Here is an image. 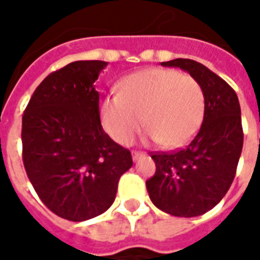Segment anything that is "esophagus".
<instances>
[{
	"instance_id": "1",
	"label": "esophagus",
	"mask_w": 260,
	"mask_h": 260,
	"mask_svg": "<svg viewBox=\"0 0 260 260\" xmlns=\"http://www.w3.org/2000/svg\"><path fill=\"white\" fill-rule=\"evenodd\" d=\"M145 153L139 152V150H132V158H134V161H136L138 158H141Z\"/></svg>"
}]
</instances>
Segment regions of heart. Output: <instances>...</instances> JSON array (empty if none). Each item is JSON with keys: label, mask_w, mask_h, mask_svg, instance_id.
<instances>
[{"label": "heart", "mask_w": 260, "mask_h": 260, "mask_svg": "<svg viewBox=\"0 0 260 260\" xmlns=\"http://www.w3.org/2000/svg\"><path fill=\"white\" fill-rule=\"evenodd\" d=\"M102 124L119 145H129L141 128L160 146L184 145L201 128L205 94L191 75L175 69L150 68L128 75L119 83V94L104 97Z\"/></svg>", "instance_id": "b5f03b06"}]
</instances>
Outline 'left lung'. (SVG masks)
I'll list each match as a JSON object with an SVG mask.
<instances>
[{"label": "left lung", "mask_w": 260, "mask_h": 260, "mask_svg": "<svg viewBox=\"0 0 260 260\" xmlns=\"http://www.w3.org/2000/svg\"><path fill=\"white\" fill-rule=\"evenodd\" d=\"M161 65L178 67L199 82L205 117L186 146L150 153L156 173L146 181V188L160 210L195 217L216 206L233 184L244 143L240 102L234 89L201 62L177 58Z\"/></svg>", "instance_id": "1"}]
</instances>
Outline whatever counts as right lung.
Here are the masks:
<instances>
[{
  "instance_id": "obj_1",
  "label": "right lung",
  "mask_w": 260,
  "mask_h": 260,
  "mask_svg": "<svg viewBox=\"0 0 260 260\" xmlns=\"http://www.w3.org/2000/svg\"><path fill=\"white\" fill-rule=\"evenodd\" d=\"M107 62L75 61L48 75L22 115V160L57 216L85 221L113 205L132 156L103 131L94 82Z\"/></svg>"
}]
</instances>
